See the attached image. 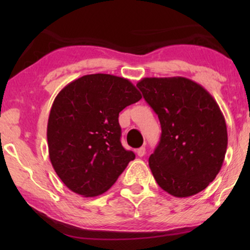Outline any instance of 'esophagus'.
I'll return each mask as SVG.
<instances>
[{
  "instance_id": "34e87169",
  "label": "esophagus",
  "mask_w": 250,
  "mask_h": 250,
  "mask_svg": "<svg viewBox=\"0 0 250 250\" xmlns=\"http://www.w3.org/2000/svg\"><path fill=\"white\" fill-rule=\"evenodd\" d=\"M136 153H138L139 157H143L146 155V148L145 146H141V148L138 149V151H136Z\"/></svg>"
}]
</instances>
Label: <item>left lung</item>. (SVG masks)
<instances>
[{"label": "left lung", "mask_w": 250, "mask_h": 250, "mask_svg": "<svg viewBox=\"0 0 250 250\" xmlns=\"http://www.w3.org/2000/svg\"><path fill=\"white\" fill-rule=\"evenodd\" d=\"M136 86L162 126L149 157L156 182L177 198L199 193L215 180L227 152V124L217 102L186 77H146Z\"/></svg>", "instance_id": "obj_1"}]
</instances>
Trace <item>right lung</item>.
Returning <instances> with one entry per match:
<instances>
[{
  "mask_svg": "<svg viewBox=\"0 0 250 250\" xmlns=\"http://www.w3.org/2000/svg\"><path fill=\"white\" fill-rule=\"evenodd\" d=\"M141 94L126 78L92 74L66 85L47 122L49 157L68 189L95 197L110 189L135 158L123 148L118 116Z\"/></svg>",
  "mask_w": 250,
  "mask_h": 250,
  "instance_id": "right-lung-1",
  "label": "right lung"
}]
</instances>
